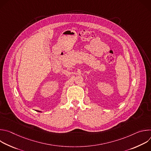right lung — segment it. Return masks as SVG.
Returning a JSON list of instances; mask_svg holds the SVG:
<instances>
[{
  "mask_svg": "<svg viewBox=\"0 0 151 151\" xmlns=\"http://www.w3.org/2000/svg\"><path fill=\"white\" fill-rule=\"evenodd\" d=\"M38 112H39V111H38Z\"/></svg>",
  "mask_w": 151,
  "mask_h": 151,
  "instance_id": "right-lung-1",
  "label": "right lung"
}]
</instances>
